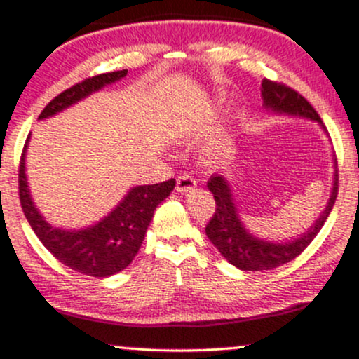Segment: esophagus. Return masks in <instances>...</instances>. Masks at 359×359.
Masks as SVG:
<instances>
[{
  "instance_id": "34e87169",
  "label": "esophagus",
  "mask_w": 359,
  "mask_h": 359,
  "mask_svg": "<svg viewBox=\"0 0 359 359\" xmlns=\"http://www.w3.org/2000/svg\"><path fill=\"white\" fill-rule=\"evenodd\" d=\"M196 186H198V182L191 173H182V175L177 177V192H180V194L191 192Z\"/></svg>"
}]
</instances>
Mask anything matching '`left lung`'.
<instances>
[{"mask_svg": "<svg viewBox=\"0 0 359 359\" xmlns=\"http://www.w3.org/2000/svg\"><path fill=\"white\" fill-rule=\"evenodd\" d=\"M261 97L264 109L273 114H283V116H298L318 122L322 126L320 117L315 109L303 98L300 93L294 92L290 86L264 78L261 83ZM322 129H325L322 126ZM208 189L212 192L216 201V210L210 223L206 224V235L211 240L212 245L219 250V254L228 262L242 271H269L283 264L293 261L302 254L315 235L324 226L327 216L330 215L337 196V170L334 172V184L330 191V198L327 201L325 210L318 216L305 233L298 235L297 238L286 240V242H273L255 237L245 228L240 219L237 204H235L233 194L228 180L219 173L211 175L208 180Z\"/></svg>", "mask_w": 359, "mask_h": 359, "instance_id": "1", "label": "left lung"}]
</instances>
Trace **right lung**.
Returning <instances> with one entry per match:
<instances>
[{
	"label": "right lung",
	"instance_id": "add662e5",
	"mask_svg": "<svg viewBox=\"0 0 359 359\" xmlns=\"http://www.w3.org/2000/svg\"><path fill=\"white\" fill-rule=\"evenodd\" d=\"M126 74H128V69L86 78L81 83L73 85L53 98L42 110L39 119L56 116L61 110L78 104L104 86L122 80ZM29 140L30 136L27 137V144H29ZM27 144L20 160V203L30 226L39 240L44 243L46 249L69 269L93 276V278H109L126 269L136 257L143 243L156 206L161 201L167 199L175 187V179L153 184V186H136L129 189L124 199L100 222L81 230H65V228H56L47 223L44 216L35 208L25 173Z\"/></svg>",
	"mask_w": 359,
	"mask_h": 359
}]
</instances>
